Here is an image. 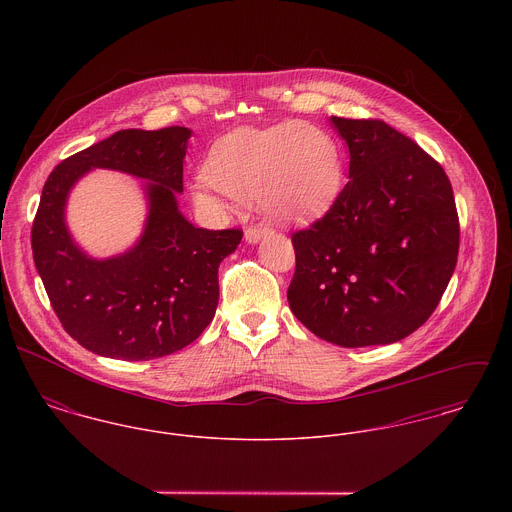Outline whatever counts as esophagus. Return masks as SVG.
I'll use <instances>...</instances> for the list:
<instances>
[{
  "label": "esophagus",
  "instance_id": "obj_1",
  "mask_svg": "<svg viewBox=\"0 0 512 512\" xmlns=\"http://www.w3.org/2000/svg\"><path fill=\"white\" fill-rule=\"evenodd\" d=\"M266 234H270V228H266V226H250V228L244 230V238H246V242H250V244L260 242Z\"/></svg>",
  "mask_w": 512,
  "mask_h": 512
}]
</instances>
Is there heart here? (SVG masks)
<instances>
[{"label":"heart","instance_id":"heart-1","mask_svg":"<svg viewBox=\"0 0 512 512\" xmlns=\"http://www.w3.org/2000/svg\"><path fill=\"white\" fill-rule=\"evenodd\" d=\"M343 189V159L335 140L317 126L284 122L238 128L213 146L207 173L197 177L195 201L224 211L230 201L258 199L280 222L323 215Z\"/></svg>","mask_w":512,"mask_h":512}]
</instances>
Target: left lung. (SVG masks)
<instances>
[{
	"instance_id": "8db88e82",
	"label": "left lung",
	"mask_w": 512,
	"mask_h": 512,
	"mask_svg": "<svg viewBox=\"0 0 512 512\" xmlns=\"http://www.w3.org/2000/svg\"><path fill=\"white\" fill-rule=\"evenodd\" d=\"M349 183L292 236L293 315L339 347L396 343L438 307L459 252L451 183L436 159L382 120L331 116Z\"/></svg>"
}]
</instances>
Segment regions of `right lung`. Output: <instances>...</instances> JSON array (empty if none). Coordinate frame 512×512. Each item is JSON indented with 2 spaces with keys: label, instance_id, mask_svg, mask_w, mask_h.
Instances as JSON below:
<instances>
[{
  "label": "right lung",
  "instance_id": "obj_1",
  "mask_svg": "<svg viewBox=\"0 0 512 512\" xmlns=\"http://www.w3.org/2000/svg\"><path fill=\"white\" fill-rule=\"evenodd\" d=\"M191 130H120L86 147L49 175L33 220L37 272L65 331L84 349L122 361H149L181 351L213 321L220 262L242 230L197 228L183 217V159ZM90 168H114L145 179L148 219L124 255L98 261L72 240L68 193Z\"/></svg>",
  "mask_w": 512,
  "mask_h": 512
}]
</instances>
